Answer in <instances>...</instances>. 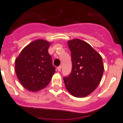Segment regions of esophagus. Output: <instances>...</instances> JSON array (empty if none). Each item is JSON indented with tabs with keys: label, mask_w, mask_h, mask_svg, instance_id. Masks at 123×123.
I'll list each match as a JSON object with an SVG mask.
<instances>
[{
	"label": "esophagus",
	"mask_w": 123,
	"mask_h": 123,
	"mask_svg": "<svg viewBox=\"0 0 123 123\" xmlns=\"http://www.w3.org/2000/svg\"><path fill=\"white\" fill-rule=\"evenodd\" d=\"M61 68H62L61 65H59V67H57V69H58V71H61Z\"/></svg>",
	"instance_id": "34e87169"
}]
</instances>
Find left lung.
I'll use <instances>...</instances> for the list:
<instances>
[{
	"label": "left lung",
	"instance_id": "left-lung-1",
	"mask_svg": "<svg viewBox=\"0 0 123 123\" xmlns=\"http://www.w3.org/2000/svg\"><path fill=\"white\" fill-rule=\"evenodd\" d=\"M72 69L63 77L68 91L76 97H84L94 91L104 71L102 58L89 44L79 39L68 41Z\"/></svg>",
	"mask_w": 123,
	"mask_h": 123
}]
</instances>
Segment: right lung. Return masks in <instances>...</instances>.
<instances>
[{"label":"right lung","mask_w":123,"mask_h":123,"mask_svg":"<svg viewBox=\"0 0 123 123\" xmlns=\"http://www.w3.org/2000/svg\"><path fill=\"white\" fill-rule=\"evenodd\" d=\"M50 44L43 40L33 41L22 50L15 59L17 78L27 90L35 92L44 88L55 73L48 52Z\"/></svg>","instance_id":"right-lung-1"}]
</instances>
